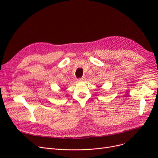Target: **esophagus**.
Instances as JSON below:
<instances>
[{"label": "esophagus", "instance_id": "obj_1", "mask_svg": "<svg viewBox=\"0 0 158 158\" xmlns=\"http://www.w3.org/2000/svg\"><path fill=\"white\" fill-rule=\"evenodd\" d=\"M84 80H85V78H84V77H82V78H81L78 79V82H84Z\"/></svg>", "mask_w": 158, "mask_h": 158}]
</instances>
